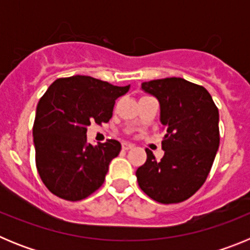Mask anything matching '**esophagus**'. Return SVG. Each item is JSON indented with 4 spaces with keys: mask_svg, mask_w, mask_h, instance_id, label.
<instances>
[{
    "mask_svg": "<svg viewBox=\"0 0 250 250\" xmlns=\"http://www.w3.org/2000/svg\"><path fill=\"white\" fill-rule=\"evenodd\" d=\"M132 147L131 144H127V143H123V150H130Z\"/></svg>",
    "mask_w": 250,
    "mask_h": 250,
    "instance_id": "obj_1",
    "label": "esophagus"
}]
</instances>
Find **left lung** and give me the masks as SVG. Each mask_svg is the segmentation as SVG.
<instances>
[{"label": "left lung", "mask_w": 250, "mask_h": 250, "mask_svg": "<svg viewBox=\"0 0 250 250\" xmlns=\"http://www.w3.org/2000/svg\"><path fill=\"white\" fill-rule=\"evenodd\" d=\"M141 89L160 104L165 126L156 160L146 149V161L136 170L139 187L158 203L173 204L189 199L205 183L219 147V111L205 87L182 77L141 83Z\"/></svg>", "instance_id": "left-lung-1"}]
</instances>
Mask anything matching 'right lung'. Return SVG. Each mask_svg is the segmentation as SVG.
<instances>
[{"label": "right lung", "mask_w": 250, "mask_h": 250, "mask_svg": "<svg viewBox=\"0 0 250 250\" xmlns=\"http://www.w3.org/2000/svg\"><path fill=\"white\" fill-rule=\"evenodd\" d=\"M129 89L81 75L51 83L37 104L32 129L37 171L51 193L79 202L104 184L121 144L109 139L94 146L86 131L92 121L107 123L115 100Z\"/></svg>", "instance_id": "1"}]
</instances>
